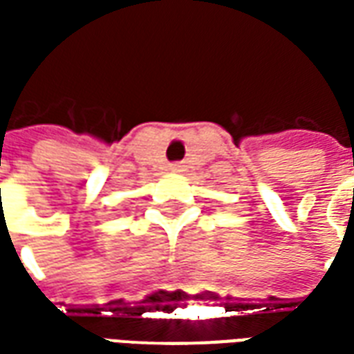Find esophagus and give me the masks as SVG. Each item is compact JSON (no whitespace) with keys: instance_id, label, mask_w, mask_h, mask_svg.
<instances>
[{"instance_id":"esophagus-1","label":"esophagus","mask_w":354,"mask_h":354,"mask_svg":"<svg viewBox=\"0 0 354 354\" xmlns=\"http://www.w3.org/2000/svg\"><path fill=\"white\" fill-rule=\"evenodd\" d=\"M182 170V165H170V172H180Z\"/></svg>"}]
</instances>
